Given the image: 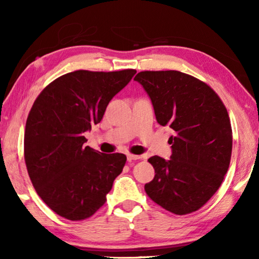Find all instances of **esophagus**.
Here are the masks:
<instances>
[{
	"label": "esophagus",
	"mask_w": 259,
	"mask_h": 259,
	"mask_svg": "<svg viewBox=\"0 0 259 259\" xmlns=\"http://www.w3.org/2000/svg\"><path fill=\"white\" fill-rule=\"evenodd\" d=\"M126 159H128L129 162H131V161L139 160L140 156H139V155H134V154H128V155H126Z\"/></svg>",
	"instance_id": "1"
}]
</instances>
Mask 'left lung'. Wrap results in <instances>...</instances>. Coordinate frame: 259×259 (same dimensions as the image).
<instances>
[{
    "label": "left lung",
    "mask_w": 259,
    "mask_h": 259,
    "mask_svg": "<svg viewBox=\"0 0 259 259\" xmlns=\"http://www.w3.org/2000/svg\"><path fill=\"white\" fill-rule=\"evenodd\" d=\"M143 85L157 123L169 125L170 160L152 156L147 195L176 214L199 210L216 193L229 169L232 128L218 95L204 82L178 71H145L134 78Z\"/></svg>",
    "instance_id": "8db88e82"
}]
</instances>
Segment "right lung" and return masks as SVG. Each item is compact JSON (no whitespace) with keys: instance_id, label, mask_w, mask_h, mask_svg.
I'll return each instance as SVG.
<instances>
[{"instance_id":"add662e5","label":"right lung","mask_w":259,"mask_h":259,"mask_svg":"<svg viewBox=\"0 0 259 259\" xmlns=\"http://www.w3.org/2000/svg\"><path fill=\"white\" fill-rule=\"evenodd\" d=\"M136 69L75 71L42 90L26 121L25 162L35 191L59 216L82 221L106 201L126 156L85 146L83 134L102 121L108 103Z\"/></svg>"}]
</instances>
